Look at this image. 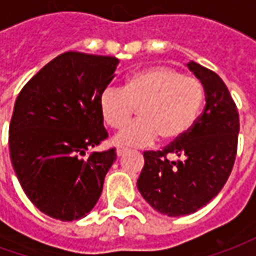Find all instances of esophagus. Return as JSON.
Wrapping results in <instances>:
<instances>
[{
    "mask_svg": "<svg viewBox=\"0 0 256 256\" xmlns=\"http://www.w3.org/2000/svg\"><path fill=\"white\" fill-rule=\"evenodd\" d=\"M128 152V150H126V148H118V150H116V155L119 156V158H120V156L126 155Z\"/></svg>",
    "mask_w": 256,
    "mask_h": 256,
    "instance_id": "34e87169",
    "label": "esophagus"
}]
</instances>
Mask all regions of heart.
<instances>
[{"mask_svg":"<svg viewBox=\"0 0 256 256\" xmlns=\"http://www.w3.org/2000/svg\"><path fill=\"white\" fill-rule=\"evenodd\" d=\"M204 98L198 79L166 66L150 67L132 74L122 89L106 88L100 97V112L110 128H122L139 110L140 120L115 137L122 146H146L158 137L177 141L196 122Z\"/></svg>","mask_w":256,"mask_h":256,"instance_id":"heart-1","label":"heart"}]
</instances>
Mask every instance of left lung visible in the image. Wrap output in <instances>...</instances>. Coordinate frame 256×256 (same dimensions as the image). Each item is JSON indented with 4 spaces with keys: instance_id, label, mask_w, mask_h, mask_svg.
Returning <instances> with one entry per match:
<instances>
[{
    "instance_id": "1",
    "label": "left lung",
    "mask_w": 256,
    "mask_h": 256,
    "mask_svg": "<svg viewBox=\"0 0 256 256\" xmlns=\"http://www.w3.org/2000/svg\"><path fill=\"white\" fill-rule=\"evenodd\" d=\"M186 66L203 84L206 106L184 137L163 150L144 152L137 181L142 198L168 216L196 212L220 193L234 164L240 128L237 106L224 80L194 62Z\"/></svg>"
}]
</instances>
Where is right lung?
<instances>
[{"label": "right lung", "mask_w": 256, "mask_h": 256, "mask_svg": "<svg viewBox=\"0 0 256 256\" xmlns=\"http://www.w3.org/2000/svg\"><path fill=\"white\" fill-rule=\"evenodd\" d=\"M119 60L66 52L41 68L16 98L9 126V154L22 188L44 214L80 220L100 198L115 148H94L108 137L101 93Z\"/></svg>", "instance_id": "right-lung-1"}]
</instances>
